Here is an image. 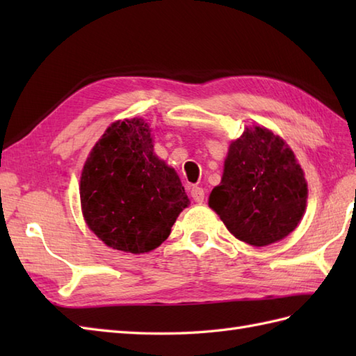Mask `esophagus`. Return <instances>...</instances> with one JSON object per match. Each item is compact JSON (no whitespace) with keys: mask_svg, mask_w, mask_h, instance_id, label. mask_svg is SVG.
I'll list each match as a JSON object with an SVG mask.
<instances>
[{"mask_svg":"<svg viewBox=\"0 0 356 356\" xmlns=\"http://www.w3.org/2000/svg\"><path fill=\"white\" fill-rule=\"evenodd\" d=\"M191 197H193L195 202H197V203H202L203 200H205V191H203V188H200V186H193Z\"/></svg>","mask_w":356,"mask_h":356,"instance_id":"34e87169","label":"esophagus"}]
</instances>
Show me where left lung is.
I'll return each mask as SVG.
<instances>
[{
	"label": "left lung",
	"instance_id": "obj_1",
	"mask_svg": "<svg viewBox=\"0 0 356 356\" xmlns=\"http://www.w3.org/2000/svg\"><path fill=\"white\" fill-rule=\"evenodd\" d=\"M307 184L292 149L266 128H246L229 145L222 182L209 207L252 246L284 238L303 217Z\"/></svg>",
	"mask_w": 356,
	"mask_h": 356
}]
</instances>
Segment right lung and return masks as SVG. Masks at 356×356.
Segmentation results:
<instances>
[{
    "label": "right lung",
    "instance_id": "add662e5",
    "mask_svg": "<svg viewBox=\"0 0 356 356\" xmlns=\"http://www.w3.org/2000/svg\"><path fill=\"white\" fill-rule=\"evenodd\" d=\"M88 228L118 251L143 254L170 236L188 197L172 168L154 154L142 119L113 124L97 140L81 176Z\"/></svg>",
    "mask_w": 356,
    "mask_h": 356
}]
</instances>
